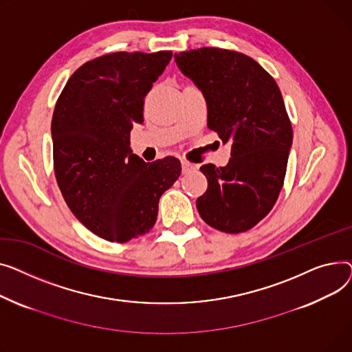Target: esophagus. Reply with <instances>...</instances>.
<instances>
[{
    "label": "esophagus",
    "instance_id": "esophagus-1",
    "mask_svg": "<svg viewBox=\"0 0 352 352\" xmlns=\"http://www.w3.org/2000/svg\"><path fill=\"white\" fill-rule=\"evenodd\" d=\"M193 170H196V164H193V163H190L188 160H182V172L184 175H188V173H190Z\"/></svg>",
    "mask_w": 352,
    "mask_h": 352
}]
</instances>
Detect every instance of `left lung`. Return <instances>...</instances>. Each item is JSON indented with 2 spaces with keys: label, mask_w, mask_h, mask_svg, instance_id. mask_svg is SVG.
Returning <instances> with one entry per match:
<instances>
[{
  "label": "left lung",
  "mask_w": 352,
  "mask_h": 352,
  "mask_svg": "<svg viewBox=\"0 0 352 352\" xmlns=\"http://www.w3.org/2000/svg\"><path fill=\"white\" fill-rule=\"evenodd\" d=\"M175 60L203 92L209 129L232 143L224 168H200L208 190L196 201L199 214L224 233L250 230L277 201L293 144L278 85L253 58L230 50L204 47Z\"/></svg>",
  "instance_id": "8db88e82"
}]
</instances>
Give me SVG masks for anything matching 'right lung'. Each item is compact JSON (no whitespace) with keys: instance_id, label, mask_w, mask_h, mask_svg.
I'll use <instances>...</instances> for the list:
<instances>
[{"instance_id":"right-lung-1","label":"right lung","mask_w":352,"mask_h":352,"mask_svg":"<svg viewBox=\"0 0 352 352\" xmlns=\"http://www.w3.org/2000/svg\"><path fill=\"white\" fill-rule=\"evenodd\" d=\"M172 55L98 56L71 75L56 100L51 132L59 190L88 230L112 243L149 233L160 196L182 173L173 156L146 163L131 149V131L143 122V99Z\"/></svg>"}]
</instances>
